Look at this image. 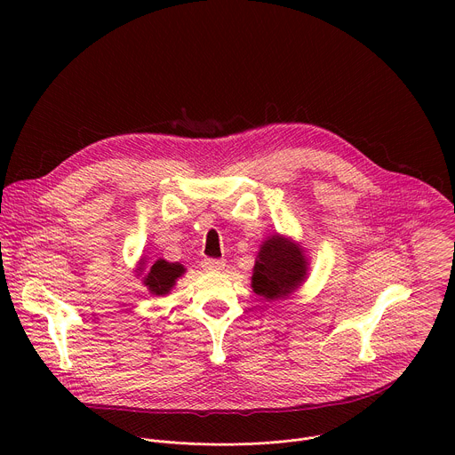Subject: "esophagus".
Masks as SVG:
<instances>
[{
  "instance_id": "34e87169",
  "label": "esophagus",
  "mask_w": 455,
  "mask_h": 455,
  "mask_svg": "<svg viewBox=\"0 0 455 455\" xmlns=\"http://www.w3.org/2000/svg\"><path fill=\"white\" fill-rule=\"evenodd\" d=\"M202 268L205 272H221L225 268V261H221V259H204Z\"/></svg>"
}]
</instances>
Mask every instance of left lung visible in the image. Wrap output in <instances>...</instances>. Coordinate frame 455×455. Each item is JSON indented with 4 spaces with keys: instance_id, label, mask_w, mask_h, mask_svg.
Returning <instances> with one entry per match:
<instances>
[{
    "instance_id": "left-lung-1",
    "label": "left lung",
    "mask_w": 455,
    "mask_h": 455,
    "mask_svg": "<svg viewBox=\"0 0 455 455\" xmlns=\"http://www.w3.org/2000/svg\"><path fill=\"white\" fill-rule=\"evenodd\" d=\"M309 259L300 243L288 235H268L257 251L251 290L270 302L293 295L307 279Z\"/></svg>"
}]
</instances>
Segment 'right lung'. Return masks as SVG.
<instances>
[{"instance_id":"1","label":"right lung","mask_w":455,"mask_h":455,"mask_svg":"<svg viewBox=\"0 0 455 455\" xmlns=\"http://www.w3.org/2000/svg\"><path fill=\"white\" fill-rule=\"evenodd\" d=\"M137 279L142 277V284L148 288L151 295H169L174 288L176 281L185 274V267L180 263H169L165 259H156L149 265L148 257H140V261L135 268Z\"/></svg>"}]
</instances>
